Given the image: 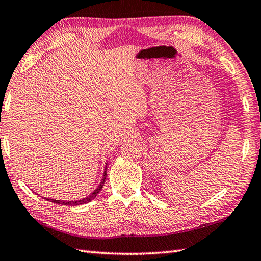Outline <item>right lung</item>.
I'll use <instances>...</instances> for the list:
<instances>
[{"label":"right lung","mask_w":261,"mask_h":261,"mask_svg":"<svg viewBox=\"0 0 261 261\" xmlns=\"http://www.w3.org/2000/svg\"><path fill=\"white\" fill-rule=\"evenodd\" d=\"M107 163L105 165V170H104V173H103V178H101L100 183L98 185V187H97L95 190L93 191V193H91L90 196L88 197H85L83 199H79V200H58V199H50V198H45L46 200H48L50 202H54V203H58V205H66V206H80V205H84V203H87V202H90L93 199L96 198V196L98 195V193L100 192L101 189H103L104 187V183H105V180H106V175H107Z\"/></svg>","instance_id":"add662e5"}]
</instances>
